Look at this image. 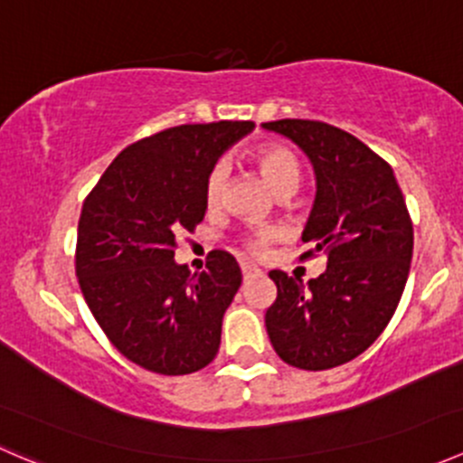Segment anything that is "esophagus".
<instances>
[{
  "label": "esophagus",
  "mask_w": 463,
  "mask_h": 463,
  "mask_svg": "<svg viewBox=\"0 0 463 463\" xmlns=\"http://www.w3.org/2000/svg\"><path fill=\"white\" fill-rule=\"evenodd\" d=\"M241 275H244V282H249V279L261 278V270L258 269V266L244 264V266H241Z\"/></svg>",
  "instance_id": "esophagus-1"
}]
</instances>
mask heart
<instances>
[{"instance_id": "heart-1", "label": "heart", "mask_w": 463, "mask_h": 463, "mask_svg": "<svg viewBox=\"0 0 463 463\" xmlns=\"http://www.w3.org/2000/svg\"><path fill=\"white\" fill-rule=\"evenodd\" d=\"M255 163H258L261 176L269 184V188L275 194H293L300 185V163L293 156L288 149L278 147V145H269V147H261L255 152ZM228 181V165L226 163H217V165L210 170L208 181H205V202L210 208L219 205L223 197V190H226ZM273 237V232H261V235L253 237L249 241V249L255 255H261L266 250V244Z\"/></svg>"}]
</instances>
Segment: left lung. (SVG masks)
<instances>
[{
    "mask_svg": "<svg viewBox=\"0 0 463 463\" xmlns=\"http://www.w3.org/2000/svg\"><path fill=\"white\" fill-rule=\"evenodd\" d=\"M266 132L288 138L314 167L316 199L302 241L326 253L316 279L270 270L278 298L266 331L284 363L320 372L365 352L394 316L408 282L414 232L392 167L352 134L318 120L284 118Z\"/></svg>",
    "mask_w": 463,
    "mask_h": 463,
    "instance_id": "obj_1",
    "label": "left lung"
}]
</instances>
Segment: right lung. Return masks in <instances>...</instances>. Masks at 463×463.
<instances>
[{
  "mask_svg": "<svg viewBox=\"0 0 463 463\" xmlns=\"http://www.w3.org/2000/svg\"><path fill=\"white\" fill-rule=\"evenodd\" d=\"M253 129L250 120L163 129L125 147L82 203L80 291L114 347L145 370L193 374L217 356L240 264L213 250L203 273H190L175 260V241L203 219L219 156Z\"/></svg>",
  "mask_w": 463,
  "mask_h": 463,
  "instance_id": "1",
  "label": "right lung"
}]
</instances>
